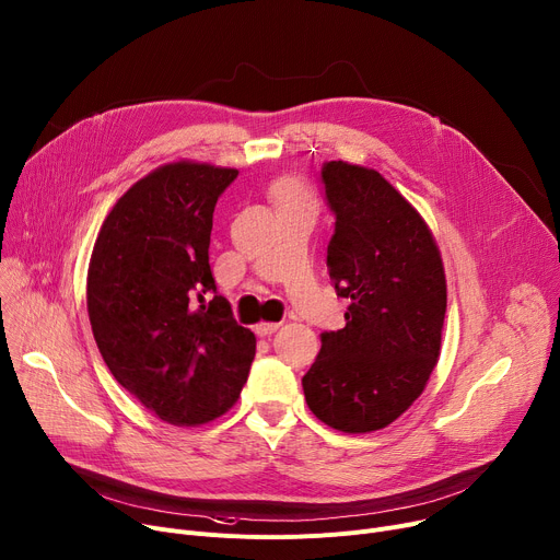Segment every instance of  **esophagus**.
<instances>
[{"label":"esophagus","mask_w":560,"mask_h":560,"mask_svg":"<svg viewBox=\"0 0 560 560\" xmlns=\"http://www.w3.org/2000/svg\"><path fill=\"white\" fill-rule=\"evenodd\" d=\"M279 326H281V324H277V322H258V324L254 326V330H256V335H260V338H264V335H272Z\"/></svg>","instance_id":"esophagus-1"}]
</instances>
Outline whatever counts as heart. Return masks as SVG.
<instances>
[{"label":"heart","instance_id":"heart-1","mask_svg":"<svg viewBox=\"0 0 560 560\" xmlns=\"http://www.w3.org/2000/svg\"><path fill=\"white\" fill-rule=\"evenodd\" d=\"M272 198L279 207H283V205H306V207H311L313 205L308 191H304L302 186L294 184V182H277L272 186Z\"/></svg>","mask_w":560,"mask_h":560}]
</instances>
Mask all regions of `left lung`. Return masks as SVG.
<instances>
[{
	"label": "left lung",
	"instance_id": "8db88e82",
	"mask_svg": "<svg viewBox=\"0 0 560 560\" xmlns=\"http://www.w3.org/2000/svg\"><path fill=\"white\" fill-rule=\"evenodd\" d=\"M335 215L326 266L351 300L347 326L322 332L302 378L311 412L340 432L394 423L425 389L441 353L445 272L421 213L374 168L326 162Z\"/></svg>",
	"mask_w": 560,
	"mask_h": 560
}]
</instances>
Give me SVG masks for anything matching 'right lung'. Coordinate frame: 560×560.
I'll list each match as a JSON object with an SVG mask.
<instances>
[{"label":"right lung","mask_w":560,"mask_h":560,"mask_svg":"<svg viewBox=\"0 0 560 560\" xmlns=\"http://www.w3.org/2000/svg\"><path fill=\"white\" fill-rule=\"evenodd\" d=\"M236 175L186 160L155 168L112 207L90 258L88 313L107 369L179 428L225 415L256 353L209 266L213 207Z\"/></svg>","instance_id":"right-lung-1"}]
</instances>
